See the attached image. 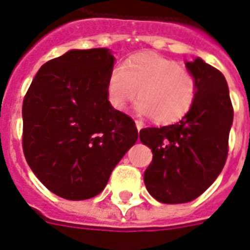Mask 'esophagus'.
<instances>
[{"label": "esophagus", "instance_id": "1", "mask_svg": "<svg viewBox=\"0 0 250 250\" xmlns=\"http://www.w3.org/2000/svg\"><path fill=\"white\" fill-rule=\"evenodd\" d=\"M135 125H136V128H138V131H140L144 127L143 122H140V120H135Z\"/></svg>", "mask_w": 250, "mask_h": 250}]
</instances>
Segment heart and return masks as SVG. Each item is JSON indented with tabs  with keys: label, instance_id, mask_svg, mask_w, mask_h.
I'll use <instances>...</instances> for the list:
<instances>
[{
	"label": "heart",
	"instance_id": "1",
	"mask_svg": "<svg viewBox=\"0 0 250 250\" xmlns=\"http://www.w3.org/2000/svg\"><path fill=\"white\" fill-rule=\"evenodd\" d=\"M107 98L115 110H123L138 92L135 110L152 115L158 123H173L191 110L196 99L195 77L182 64L155 53L132 55L110 70Z\"/></svg>",
	"mask_w": 250,
	"mask_h": 250
}]
</instances>
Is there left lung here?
Returning <instances> with one entry per match:
<instances>
[{
  "label": "left lung",
  "instance_id": "8db88e82",
  "mask_svg": "<svg viewBox=\"0 0 250 250\" xmlns=\"http://www.w3.org/2000/svg\"><path fill=\"white\" fill-rule=\"evenodd\" d=\"M197 83L191 110L175 125L140 131V142L152 151L144 172L149 195L164 204L195 200L223 171L228 156L233 107L228 83L201 58L186 62Z\"/></svg>",
  "mask_w": 250,
  "mask_h": 250
}]
</instances>
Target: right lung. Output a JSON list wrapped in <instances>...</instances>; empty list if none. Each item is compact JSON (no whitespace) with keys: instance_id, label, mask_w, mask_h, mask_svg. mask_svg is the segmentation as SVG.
Returning <instances> with one entry per match:
<instances>
[{"instance_id":"add662e5","label":"right lung","mask_w":250,"mask_h":250,"mask_svg":"<svg viewBox=\"0 0 250 250\" xmlns=\"http://www.w3.org/2000/svg\"><path fill=\"white\" fill-rule=\"evenodd\" d=\"M115 58L108 49L70 50L38 70L23 106L22 147L40 182L59 197L99 195L136 143L130 116L107 98Z\"/></svg>"}]
</instances>
